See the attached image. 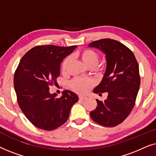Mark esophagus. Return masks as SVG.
Instances as JSON below:
<instances>
[{"mask_svg": "<svg viewBox=\"0 0 156 156\" xmlns=\"http://www.w3.org/2000/svg\"><path fill=\"white\" fill-rule=\"evenodd\" d=\"M79 99H80V100H85L87 99L86 97H79Z\"/></svg>", "mask_w": 156, "mask_h": 156, "instance_id": "1", "label": "esophagus"}]
</instances>
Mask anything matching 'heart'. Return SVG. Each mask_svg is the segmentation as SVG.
<instances>
[{
  "label": "heart",
  "mask_w": 156,
  "mask_h": 156,
  "mask_svg": "<svg viewBox=\"0 0 156 156\" xmlns=\"http://www.w3.org/2000/svg\"><path fill=\"white\" fill-rule=\"evenodd\" d=\"M78 56L80 57L82 62L87 67H94L99 61V55L94 50L91 49H84L78 52ZM70 62L69 57H66L62 62L61 70L62 72L66 71L68 65ZM94 86V82L89 79L75 78L70 82V87L74 91L81 94H84L88 92L91 87Z\"/></svg>",
  "instance_id": "b5f03b06"
}]
</instances>
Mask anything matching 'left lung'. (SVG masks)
Masks as SVG:
<instances>
[{
  "label": "left lung",
  "instance_id": "1",
  "mask_svg": "<svg viewBox=\"0 0 156 156\" xmlns=\"http://www.w3.org/2000/svg\"><path fill=\"white\" fill-rule=\"evenodd\" d=\"M89 47L101 51L106 61L104 76L94 93H108L104 101L96 99L97 106L90 116L104 126H116L127 118L135 105L140 83L138 64L133 53L116 40L101 39Z\"/></svg>",
  "mask_w": 156,
  "mask_h": 156
}]
</instances>
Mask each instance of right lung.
<instances>
[{"label": "right lung", "mask_w": 156, "mask_h": 156, "mask_svg": "<svg viewBox=\"0 0 156 156\" xmlns=\"http://www.w3.org/2000/svg\"><path fill=\"white\" fill-rule=\"evenodd\" d=\"M76 47L36 46L20 59L13 82L18 103L26 118L38 129L52 131L64 124L72 106L79 100L72 91L65 90L60 98L49 91L60 74L61 62Z\"/></svg>", "instance_id": "obj_1"}]
</instances>
